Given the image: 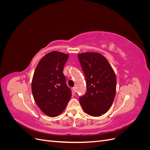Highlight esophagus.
Here are the masks:
<instances>
[{
  "mask_svg": "<svg viewBox=\"0 0 150 150\" xmlns=\"http://www.w3.org/2000/svg\"><path fill=\"white\" fill-rule=\"evenodd\" d=\"M72 90H73V92L74 93H76V88L74 87V88H73V89H72Z\"/></svg>",
  "mask_w": 150,
  "mask_h": 150,
  "instance_id": "obj_1",
  "label": "esophagus"
}]
</instances>
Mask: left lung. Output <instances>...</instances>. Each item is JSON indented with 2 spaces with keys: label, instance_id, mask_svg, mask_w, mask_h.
I'll return each instance as SVG.
<instances>
[{
  "label": "left lung",
  "instance_id": "1",
  "mask_svg": "<svg viewBox=\"0 0 150 150\" xmlns=\"http://www.w3.org/2000/svg\"><path fill=\"white\" fill-rule=\"evenodd\" d=\"M85 76L86 93L79 99L85 112L100 116L112 105L116 94V78L110 63L99 53L78 54Z\"/></svg>",
  "mask_w": 150,
  "mask_h": 150
}]
</instances>
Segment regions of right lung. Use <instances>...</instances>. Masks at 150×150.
<instances>
[{"label": "right lung", "instance_id": "right-lung-1", "mask_svg": "<svg viewBox=\"0 0 150 150\" xmlns=\"http://www.w3.org/2000/svg\"><path fill=\"white\" fill-rule=\"evenodd\" d=\"M69 55L52 51L45 55L36 67L32 92L38 107L46 115L55 117L64 110L71 98L63 69Z\"/></svg>", "mask_w": 150, "mask_h": 150}]
</instances>
